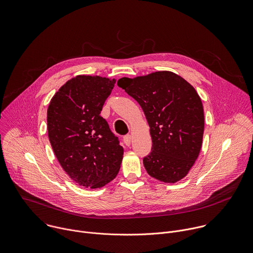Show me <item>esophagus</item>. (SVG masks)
Wrapping results in <instances>:
<instances>
[{
	"mask_svg": "<svg viewBox=\"0 0 253 253\" xmlns=\"http://www.w3.org/2000/svg\"><path fill=\"white\" fill-rule=\"evenodd\" d=\"M124 141H125V143H126V145H129L130 144V142H131V135L130 134H126L125 136H124Z\"/></svg>",
	"mask_w": 253,
	"mask_h": 253,
	"instance_id": "1",
	"label": "esophagus"
}]
</instances>
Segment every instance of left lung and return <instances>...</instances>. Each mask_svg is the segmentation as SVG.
<instances>
[{
	"label": "left lung",
	"mask_w": 253,
	"mask_h": 253,
	"mask_svg": "<svg viewBox=\"0 0 253 253\" xmlns=\"http://www.w3.org/2000/svg\"><path fill=\"white\" fill-rule=\"evenodd\" d=\"M118 85L139 104L148 123L153 146L143 158L147 173L168 183L183 178L199 155L205 130L204 107L194 87L168 71L122 78Z\"/></svg>",
	"instance_id": "1"
}]
</instances>
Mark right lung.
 <instances>
[{
  "label": "right lung",
  "mask_w": 253,
  "mask_h": 253,
  "mask_svg": "<svg viewBox=\"0 0 253 253\" xmlns=\"http://www.w3.org/2000/svg\"><path fill=\"white\" fill-rule=\"evenodd\" d=\"M116 80L77 76L55 93L47 108V134L67 174L79 185L98 188L119 173L124 148L100 117Z\"/></svg>",
  "instance_id": "right-lung-1"
}]
</instances>
